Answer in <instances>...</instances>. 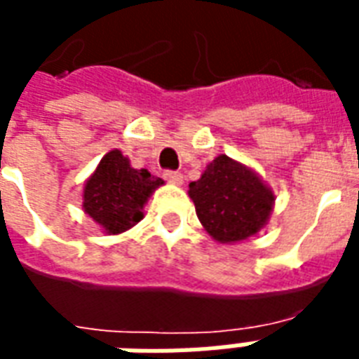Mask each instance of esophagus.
<instances>
[{
  "label": "esophagus",
  "instance_id": "34e87169",
  "mask_svg": "<svg viewBox=\"0 0 359 359\" xmlns=\"http://www.w3.org/2000/svg\"><path fill=\"white\" fill-rule=\"evenodd\" d=\"M165 180L167 182H171V184H175V187H180L182 182H184V177L180 175V172L177 171H167L165 172Z\"/></svg>",
  "mask_w": 359,
  "mask_h": 359
}]
</instances>
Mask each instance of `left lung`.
<instances>
[{
	"mask_svg": "<svg viewBox=\"0 0 359 359\" xmlns=\"http://www.w3.org/2000/svg\"><path fill=\"white\" fill-rule=\"evenodd\" d=\"M188 196L205 232L219 243H240L266 226L276 194L253 167L220 154L207 163Z\"/></svg>",
	"mask_w": 359,
	"mask_h": 359,
	"instance_id": "8db88e82",
	"label": "left lung"
}]
</instances>
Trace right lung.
Wrapping results in <instances>:
<instances>
[{"label":"right lung","mask_w":359,"mask_h":359,"mask_svg":"<svg viewBox=\"0 0 359 359\" xmlns=\"http://www.w3.org/2000/svg\"><path fill=\"white\" fill-rule=\"evenodd\" d=\"M159 187L163 180L131 167L129 158L114 148L83 182L81 209L108 236H118L142 220L144 205Z\"/></svg>","instance_id":"right-lung-1"}]
</instances>
